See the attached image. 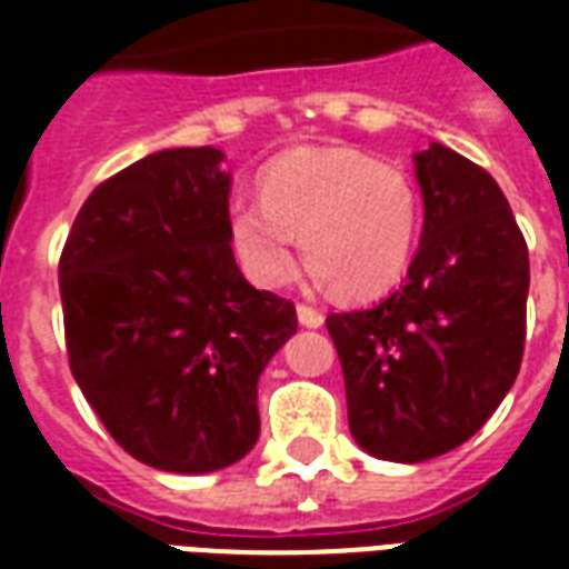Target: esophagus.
Instances as JSON below:
<instances>
[{
	"instance_id": "obj_1",
	"label": "esophagus",
	"mask_w": 569,
	"mask_h": 569,
	"mask_svg": "<svg viewBox=\"0 0 569 569\" xmlns=\"http://www.w3.org/2000/svg\"><path fill=\"white\" fill-rule=\"evenodd\" d=\"M296 310H298V322H301V326H308V329H320L322 320H326V317H322V310L310 308V305H298Z\"/></svg>"
}]
</instances>
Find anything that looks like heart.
<instances>
[{"label": "heart", "mask_w": 569, "mask_h": 569, "mask_svg": "<svg viewBox=\"0 0 569 569\" xmlns=\"http://www.w3.org/2000/svg\"><path fill=\"white\" fill-rule=\"evenodd\" d=\"M423 200L406 167L359 149H296L259 176V200H237L228 237L249 280L277 289L296 273V237L335 296H381L418 249Z\"/></svg>", "instance_id": "obj_1"}]
</instances>
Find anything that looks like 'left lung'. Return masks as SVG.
<instances>
[{
  "mask_svg": "<svg viewBox=\"0 0 569 569\" xmlns=\"http://www.w3.org/2000/svg\"><path fill=\"white\" fill-rule=\"evenodd\" d=\"M423 234L406 286L329 313L350 432L371 457L420 463L472 439L518 378L530 261L509 200L463 154L415 158Z\"/></svg>",
  "mask_w": 569,
  "mask_h": 569,
  "instance_id": "obj_1",
  "label": "left lung"
}]
</instances>
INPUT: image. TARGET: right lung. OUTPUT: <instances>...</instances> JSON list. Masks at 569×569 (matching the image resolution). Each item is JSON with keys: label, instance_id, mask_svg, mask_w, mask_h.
I'll use <instances>...</instances> for the list:
<instances>
[{"label": "right lung", "instance_id": "obj_1", "mask_svg": "<svg viewBox=\"0 0 569 569\" xmlns=\"http://www.w3.org/2000/svg\"><path fill=\"white\" fill-rule=\"evenodd\" d=\"M224 154L163 149L93 188L60 252L72 378L140 463L212 472L259 439V375L296 305L243 280Z\"/></svg>", "mask_w": 569, "mask_h": 569}]
</instances>
